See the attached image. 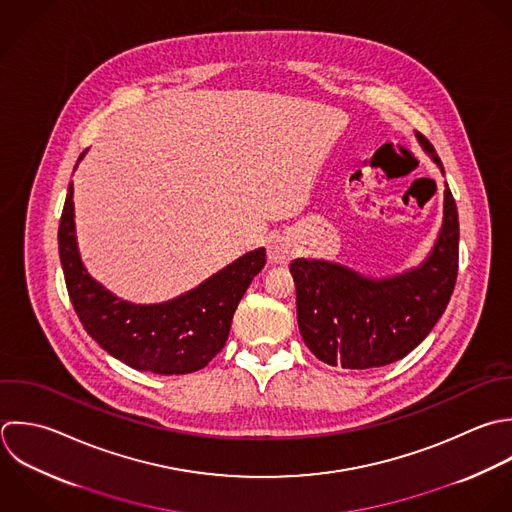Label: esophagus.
<instances>
[{
    "label": "esophagus",
    "instance_id": "obj_1",
    "mask_svg": "<svg viewBox=\"0 0 512 512\" xmlns=\"http://www.w3.org/2000/svg\"><path fill=\"white\" fill-rule=\"evenodd\" d=\"M267 255H269V261H271V263H275V265H287V263L291 261V257H293V249H291V245H289L287 241L277 239V241H273V243L269 245Z\"/></svg>",
    "mask_w": 512,
    "mask_h": 512
}]
</instances>
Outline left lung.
I'll return each instance as SVG.
<instances>
[{
  "instance_id": "obj_1",
  "label": "left lung",
  "mask_w": 512,
  "mask_h": 512,
  "mask_svg": "<svg viewBox=\"0 0 512 512\" xmlns=\"http://www.w3.org/2000/svg\"><path fill=\"white\" fill-rule=\"evenodd\" d=\"M419 145L443 163L427 137ZM459 271V213L445 183L443 225L427 259L403 273L367 277L323 259H295L297 323L311 353L343 369H373L409 355L445 313Z\"/></svg>"
}]
</instances>
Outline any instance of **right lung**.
Returning <instances> with one entry per match:
<instances>
[{"mask_svg":"<svg viewBox=\"0 0 512 512\" xmlns=\"http://www.w3.org/2000/svg\"><path fill=\"white\" fill-rule=\"evenodd\" d=\"M73 217V183H69L57 231L59 259L71 305L87 335L137 371L185 375L203 369L225 347L233 313L253 277L265 267V249L245 253L171 301L135 305L119 299L87 273L79 257Z\"/></svg>","mask_w":512,"mask_h":512,"instance_id":"obj_1","label":"right lung"}]
</instances>
